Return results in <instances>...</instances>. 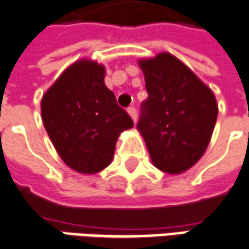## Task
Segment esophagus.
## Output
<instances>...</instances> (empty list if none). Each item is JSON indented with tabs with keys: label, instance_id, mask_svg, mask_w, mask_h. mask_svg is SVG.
Returning a JSON list of instances; mask_svg holds the SVG:
<instances>
[{
	"label": "esophagus",
	"instance_id": "esophagus-1",
	"mask_svg": "<svg viewBox=\"0 0 249 249\" xmlns=\"http://www.w3.org/2000/svg\"><path fill=\"white\" fill-rule=\"evenodd\" d=\"M128 113H129V116L132 117V120L136 123V120H137V110H136V107H128Z\"/></svg>",
	"mask_w": 249,
	"mask_h": 249
}]
</instances>
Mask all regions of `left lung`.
<instances>
[{
	"label": "left lung",
	"mask_w": 249,
	"mask_h": 249,
	"mask_svg": "<svg viewBox=\"0 0 249 249\" xmlns=\"http://www.w3.org/2000/svg\"><path fill=\"white\" fill-rule=\"evenodd\" d=\"M139 64L148 97L142 102L137 129L155 167L168 174L183 173L208 148L218 114L214 94L167 52Z\"/></svg>",
	"instance_id": "obj_1"
}]
</instances>
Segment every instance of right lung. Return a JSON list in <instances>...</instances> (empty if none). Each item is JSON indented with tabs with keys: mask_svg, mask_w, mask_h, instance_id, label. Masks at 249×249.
Wrapping results in <instances>:
<instances>
[{
	"mask_svg": "<svg viewBox=\"0 0 249 249\" xmlns=\"http://www.w3.org/2000/svg\"><path fill=\"white\" fill-rule=\"evenodd\" d=\"M104 78V66L79 60L41 101V117L53 147L78 173L94 174L109 166L120 133L133 126Z\"/></svg>",
	"mask_w": 249,
	"mask_h": 249,
	"instance_id": "add662e5",
	"label": "right lung"
}]
</instances>
